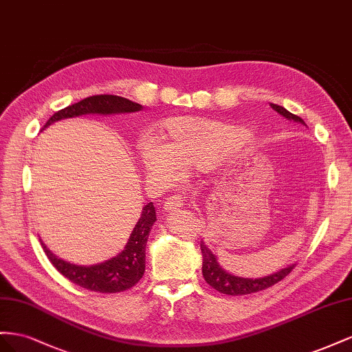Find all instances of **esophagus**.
Here are the masks:
<instances>
[{
  "label": "esophagus",
  "instance_id": "esophagus-1",
  "mask_svg": "<svg viewBox=\"0 0 352 352\" xmlns=\"http://www.w3.org/2000/svg\"><path fill=\"white\" fill-rule=\"evenodd\" d=\"M182 205H183L182 196H178V195L169 196L165 199V202H164V210L165 212H173V210H177L182 208Z\"/></svg>",
  "mask_w": 352,
  "mask_h": 352
}]
</instances>
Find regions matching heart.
<instances>
[{
    "label": "heart",
    "instance_id": "1",
    "mask_svg": "<svg viewBox=\"0 0 352 352\" xmlns=\"http://www.w3.org/2000/svg\"><path fill=\"white\" fill-rule=\"evenodd\" d=\"M246 133L219 120L177 116L160 125L157 142L147 138L140 144V159L148 175L173 178L175 169L205 168L219 150L237 144Z\"/></svg>",
    "mask_w": 352,
    "mask_h": 352
}]
</instances>
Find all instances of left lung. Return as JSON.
<instances>
[{
    "label": "left lung",
    "mask_w": 352,
    "mask_h": 352,
    "mask_svg": "<svg viewBox=\"0 0 352 352\" xmlns=\"http://www.w3.org/2000/svg\"><path fill=\"white\" fill-rule=\"evenodd\" d=\"M271 107H273L280 115H283L285 118L305 125L302 119L294 113H290L289 110H286L285 107L278 106V104H273V103H271ZM200 250H202V256H204L202 273H204L206 283L224 295H233V296L249 295V294L259 292V290L268 289L271 286H274L276 283L282 282V280L292 273V270L296 267V264H292L283 270L277 271V273H274V274H270V276L261 277V278H243V277L228 274L226 270L221 268L215 255L210 252V249L204 242H200Z\"/></svg>",
    "instance_id": "8db88e82"
}]
</instances>
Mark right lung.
<instances>
[{
	"instance_id": "right-lung-1",
	"label": "right lung",
	"mask_w": 352,
	"mask_h": 352,
	"mask_svg": "<svg viewBox=\"0 0 352 352\" xmlns=\"http://www.w3.org/2000/svg\"><path fill=\"white\" fill-rule=\"evenodd\" d=\"M142 110V104L134 103L131 100L112 96V94H100L87 97L81 102L70 104L62 110H58L52 118L47 120L44 128L52 125L56 120L75 118L87 113H100V115H112V113H131ZM43 128V129H44ZM156 221V212L153 202H148L143 208V214L135 224L131 236L128 239L124 250L115 258H110L106 263L82 267L66 263V261L57 258L43 242V249L50 259V263L60 274H63L70 282L81 286L87 290L100 294H116L135 286L140 278L143 277L146 270V243L148 239L150 228Z\"/></svg>"
}]
</instances>
